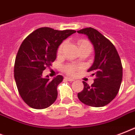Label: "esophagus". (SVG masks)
Listing matches in <instances>:
<instances>
[{
  "instance_id": "34e87169",
  "label": "esophagus",
  "mask_w": 135,
  "mask_h": 135,
  "mask_svg": "<svg viewBox=\"0 0 135 135\" xmlns=\"http://www.w3.org/2000/svg\"><path fill=\"white\" fill-rule=\"evenodd\" d=\"M65 79L66 80H68V81H70V82H73V81L75 80L74 78H71V77H65Z\"/></svg>"
}]
</instances>
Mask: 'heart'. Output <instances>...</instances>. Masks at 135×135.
I'll use <instances>...</instances> for the list:
<instances>
[{
  "label": "heart",
  "mask_w": 135,
  "mask_h": 135,
  "mask_svg": "<svg viewBox=\"0 0 135 135\" xmlns=\"http://www.w3.org/2000/svg\"><path fill=\"white\" fill-rule=\"evenodd\" d=\"M78 45L79 47H83V46H86V45H90V43H88V41H80L78 42ZM64 47V43H62L61 45H59V48H58V50H57V53L58 54H61L62 50H63ZM76 69H77V67L76 66L74 65H68L65 67V71L67 72L68 74H74V72L76 71Z\"/></svg>",
  "instance_id": "obj_1"
}]
</instances>
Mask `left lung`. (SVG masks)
Returning a JSON list of instances; mask_svg holds the SVG:
<instances>
[{"mask_svg": "<svg viewBox=\"0 0 135 135\" xmlns=\"http://www.w3.org/2000/svg\"><path fill=\"white\" fill-rule=\"evenodd\" d=\"M77 32L86 35L94 47V62L88 71L95 77L91 85L83 81L84 88L78 92V97L88 106L104 107L111 102L119 91L123 78L121 61L113 43L98 31L90 27Z\"/></svg>", "mask_w": 135, "mask_h": 135, "instance_id": "left-lung-1", "label": "left lung"}]
</instances>
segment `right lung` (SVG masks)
Segmentation results:
<instances>
[{"mask_svg":"<svg viewBox=\"0 0 135 135\" xmlns=\"http://www.w3.org/2000/svg\"><path fill=\"white\" fill-rule=\"evenodd\" d=\"M76 32L40 28L28 35L20 45L15 62V80L22 99L33 109L47 108L57 99V88L63 76L58 75L50 80L48 76L43 77V72L56 59L62 41Z\"/></svg>","mask_w":135,"mask_h":135,"instance_id":"obj_1","label":"right lung"}]
</instances>
